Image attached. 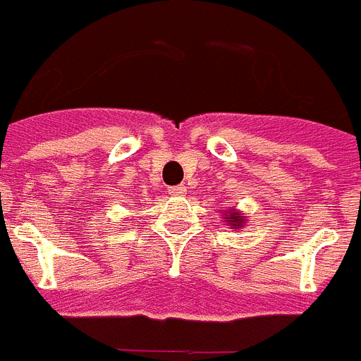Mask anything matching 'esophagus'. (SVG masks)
Instances as JSON below:
<instances>
[{
  "label": "esophagus",
  "mask_w": 361,
  "mask_h": 361,
  "mask_svg": "<svg viewBox=\"0 0 361 361\" xmlns=\"http://www.w3.org/2000/svg\"><path fill=\"white\" fill-rule=\"evenodd\" d=\"M187 192V189L183 185H176V187H169V195L172 196H183Z\"/></svg>",
  "instance_id": "esophagus-1"
}]
</instances>
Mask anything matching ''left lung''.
Returning a JSON list of instances; mask_svg holds the SVG:
<instances>
[{"label":"left lung","instance_id":"obj_1","mask_svg":"<svg viewBox=\"0 0 361 361\" xmlns=\"http://www.w3.org/2000/svg\"><path fill=\"white\" fill-rule=\"evenodd\" d=\"M226 219H230V221L233 222V226H241V222L245 221V216H241L239 213H231V215L226 216Z\"/></svg>","mask_w":361,"mask_h":361}]
</instances>
